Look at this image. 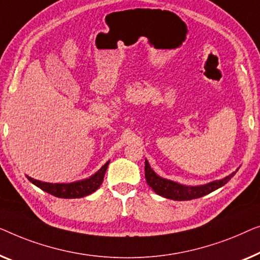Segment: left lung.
<instances>
[{
    "instance_id": "8db88e82",
    "label": "left lung",
    "mask_w": 260,
    "mask_h": 260,
    "mask_svg": "<svg viewBox=\"0 0 260 260\" xmlns=\"http://www.w3.org/2000/svg\"><path fill=\"white\" fill-rule=\"evenodd\" d=\"M237 171H238V168H237ZM237 171L232 172L228 177L219 179V180H213L204 185L188 186L160 177V175L156 174L152 170L147 159H145V178L147 184L149 185V187H152V189L156 194L161 196L164 198L179 200V202L200 198V197H204L208 194V193L215 191V189L220 188L226 182L231 180V178L237 173Z\"/></svg>"
}]
</instances>
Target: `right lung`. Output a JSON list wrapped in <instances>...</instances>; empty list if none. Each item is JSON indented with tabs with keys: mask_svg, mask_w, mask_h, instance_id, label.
Segmentation results:
<instances>
[{
	"mask_svg": "<svg viewBox=\"0 0 260 260\" xmlns=\"http://www.w3.org/2000/svg\"><path fill=\"white\" fill-rule=\"evenodd\" d=\"M109 165V160L102 166L98 172H95L93 175H90L89 178L82 179V180H78L74 182H61V184H53V182H45L41 180H36L34 178L28 177V180L32 182L35 186H38L39 188H41L42 191H45L49 194L57 198H63V199H76V198H83V197L92 194L93 192L100 187L104 180L105 173L107 171V167Z\"/></svg>",
	"mask_w": 260,
	"mask_h": 260,
	"instance_id": "add662e5",
	"label": "right lung"
}]
</instances>
